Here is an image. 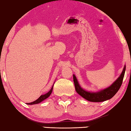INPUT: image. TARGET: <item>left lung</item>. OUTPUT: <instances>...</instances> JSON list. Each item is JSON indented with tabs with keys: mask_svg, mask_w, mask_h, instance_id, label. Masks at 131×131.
<instances>
[{
	"mask_svg": "<svg viewBox=\"0 0 131 131\" xmlns=\"http://www.w3.org/2000/svg\"><path fill=\"white\" fill-rule=\"evenodd\" d=\"M125 69L126 67H124L122 73L119 76V78L107 88L103 89L100 92H87L82 88L79 85V83L77 80L76 76L73 74V81H74L75 89L76 92L82 96V97L85 98L88 101L91 102H103L106 101L107 100L110 99L115 95L119 89L121 88L122 84L123 79L124 78Z\"/></svg>",
	"mask_w": 131,
	"mask_h": 131,
	"instance_id": "8db88e82",
	"label": "left lung"
}]
</instances>
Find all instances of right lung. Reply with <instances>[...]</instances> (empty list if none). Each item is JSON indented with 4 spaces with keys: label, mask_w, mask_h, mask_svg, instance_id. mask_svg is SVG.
<instances>
[{
    "label": "right lung",
    "mask_w": 131,
    "mask_h": 131,
    "mask_svg": "<svg viewBox=\"0 0 131 131\" xmlns=\"http://www.w3.org/2000/svg\"><path fill=\"white\" fill-rule=\"evenodd\" d=\"M52 89H53V86H52V88L51 89V90H50L49 92L47 93V94H46L45 95H41L40 97H39L37 100H36V101L32 102V103H27V104H29V105L36 104H38L39 103H40V102H42V101H43L44 100L46 99V98H48L50 96V95H51L52 93Z\"/></svg>",
    "instance_id": "obj_1"
}]
</instances>
